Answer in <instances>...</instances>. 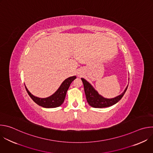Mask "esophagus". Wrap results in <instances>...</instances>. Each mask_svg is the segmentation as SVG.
I'll use <instances>...</instances> for the list:
<instances>
[{"label": "esophagus", "mask_w": 153, "mask_h": 153, "mask_svg": "<svg viewBox=\"0 0 153 153\" xmlns=\"http://www.w3.org/2000/svg\"><path fill=\"white\" fill-rule=\"evenodd\" d=\"M77 74H78V76L81 77L83 75V71L81 70H79L77 72Z\"/></svg>", "instance_id": "obj_1"}]
</instances>
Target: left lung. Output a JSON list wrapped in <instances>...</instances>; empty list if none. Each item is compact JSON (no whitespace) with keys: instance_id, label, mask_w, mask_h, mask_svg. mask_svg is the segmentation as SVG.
I'll return each mask as SVG.
<instances>
[{"instance_id":"8db88e82","label":"left lung","mask_w":153,"mask_h":153,"mask_svg":"<svg viewBox=\"0 0 153 153\" xmlns=\"http://www.w3.org/2000/svg\"><path fill=\"white\" fill-rule=\"evenodd\" d=\"M82 81L83 83L84 91L86 98V100L90 106L94 108H105L112 106L117 103L125 94L128 86L124 90V91L119 96L113 98V99H106L100 96L97 91L91 86V85L87 82L85 79L81 78Z\"/></svg>"}]
</instances>
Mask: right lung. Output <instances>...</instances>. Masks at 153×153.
<instances>
[{"label": "right lung", "mask_w": 153, "mask_h": 153, "mask_svg": "<svg viewBox=\"0 0 153 153\" xmlns=\"http://www.w3.org/2000/svg\"><path fill=\"white\" fill-rule=\"evenodd\" d=\"M75 79H76V76H72L65 79L55 93L47 98H39L37 97H35L30 93L26 86L25 88L30 97L39 106L47 108H56L60 106L63 103L70 85Z\"/></svg>", "instance_id": "obj_1"}]
</instances>
